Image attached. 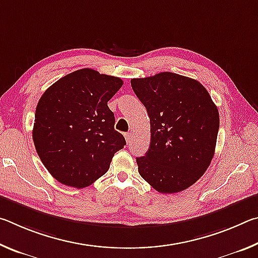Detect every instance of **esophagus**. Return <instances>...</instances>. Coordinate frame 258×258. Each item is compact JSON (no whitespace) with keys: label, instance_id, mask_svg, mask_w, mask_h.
<instances>
[{"label":"esophagus","instance_id":"34e87169","mask_svg":"<svg viewBox=\"0 0 258 258\" xmlns=\"http://www.w3.org/2000/svg\"><path fill=\"white\" fill-rule=\"evenodd\" d=\"M125 139H126V141H127V143H130L131 140H132V133L131 132L125 133Z\"/></svg>","mask_w":258,"mask_h":258}]
</instances>
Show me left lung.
Returning <instances> with one entry per match:
<instances>
[{
  "instance_id": "1",
  "label": "left lung",
  "mask_w": 258,
  "mask_h": 258,
  "mask_svg": "<svg viewBox=\"0 0 258 258\" xmlns=\"http://www.w3.org/2000/svg\"><path fill=\"white\" fill-rule=\"evenodd\" d=\"M131 85L150 118V147L137 158L140 175L160 194L185 190L214 157L217 107L202 83L178 74L133 78Z\"/></svg>"
}]
</instances>
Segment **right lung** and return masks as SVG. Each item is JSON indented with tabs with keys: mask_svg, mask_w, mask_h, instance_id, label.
Here are the masks:
<instances>
[{
	"mask_svg": "<svg viewBox=\"0 0 258 258\" xmlns=\"http://www.w3.org/2000/svg\"><path fill=\"white\" fill-rule=\"evenodd\" d=\"M123 81L84 68L60 78L47 89L35 111L33 141L43 165L64 185L89 186L110 166L126 145L113 128L108 101Z\"/></svg>",
	"mask_w": 258,
	"mask_h": 258,
	"instance_id": "obj_1",
	"label": "right lung"
}]
</instances>
